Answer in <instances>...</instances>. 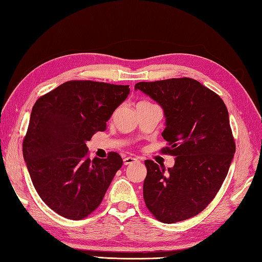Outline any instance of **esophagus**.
<instances>
[{"mask_svg": "<svg viewBox=\"0 0 262 262\" xmlns=\"http://www.w3.org/2000/svg\"><path fill=\"white\" fill-rule=\"evenodd\" d=\"M136 161H138V159H137V158H134V157H127V158H125V159H124V164H125V165L132 164V163L136 162Z\"/></svg>", "mask_w": 262, "mask_h": 262, "instance_id": "1", "label": "esophagus"}]
</instances>
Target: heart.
I'll list each match as a JSON object with an SVG mask.
<instances>
[{"instance_id":"1","label":"heart","mask_w":262,"mask_h":262,"mask_svg":"<svg viewBox=\"0 0 262 262\" xmlns=\"http://www.w3.org/2000/svg\"><path fill=\"white\" fill-rule=\"evenodd\" d=\"M138 103H145V101H142V102H138Z\"/></svg>"}]
</instances>
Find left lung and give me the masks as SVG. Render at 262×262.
Returning <instances> with one entry per match:
<instances>
[{
    "mask_svg": "<svg viewBox=\"0 0 262 262\" xmlns=\"http://www.w3.org/2000/svg\"><path fill=\"white\" fill-rule=\"evenodd\" d=\"M164 110L162 133L176 157L173 168L146 160L143 196L155 219L165 224L198 215L215 198L229 172L235 142L229 113L219 94L190 77L138 82Z\"/></svg>",
    "mask_w": 262,
    "mask_h": 262,
    "instance_id": "8db88e82",
    "label": "left lung"
}]
</instances>
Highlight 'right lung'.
<instances>
[{
    "mask_svg": "<svg viewBox=\"0 0 262 262\" xmlns=\"http://www.w3.org/2000/svg\"><path fill=\"white\" fill-rule=\"evenodd\" d=\"M129 85L68 81L33 105L22 152L36 191L49 208L69 220H83L101 204L116 172L118 153L89 158L86 141L107 129Z\"/></svg>",
    "mask_w": 262,
    "mask_h": 262,
    "instance_id": "obj_1",
    "label": "right lung"
}]
</instances>
